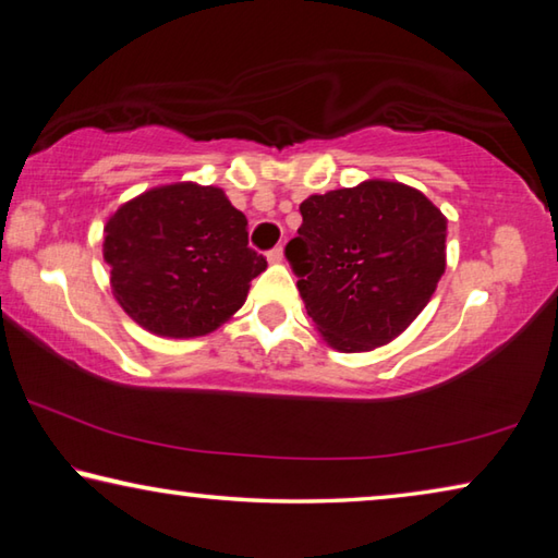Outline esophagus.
I'll return each mask as SVG.
<instances>
[{
    "instance_id": "esophagus-1",
    "label": "esophagus",
    "mask_w": 558,
    "mask_h": 558,
    "mask_svg": "<svg viewBox=\"0 0 558 558\" xmlns=\"http://www.w3.org/2000/svg\"><path fill=\"white\" fill-rule=\"evenodd\" d=\"M268 260H270V263H280V260H282V246L270 248V251H268Z\"/></svg>"
}]
</instances>
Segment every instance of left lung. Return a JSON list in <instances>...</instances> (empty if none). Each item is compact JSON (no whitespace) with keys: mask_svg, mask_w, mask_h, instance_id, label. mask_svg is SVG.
Segmentation results:
<instances>
[{"mask_svg":"<svg viewBox=\"0 0 558 558\" xmlns=\"http://www.w3.org/2000/svg\"><path fill=\"white\" fill-rule=\"evenodd\" d=\"M286 256L329 347H383L427 307L447 268V219L420 190L388 180L312 195Z\"/></svg>","mask_w":558,"mask_h":558,"instance_id":"8db88e82","label":"left lung"}]
</instances>
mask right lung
Returning a JSON list of instances; mask_svg holds the SVG:
<instances>
[{"instance_id":"right-lung-1","label":"right lung","mask_w":558,"mask_h":558,"mask_svg":"<svg viewBox=\"0 0 558 558\" xmlns=\"http://www.w3.org/2000/svg\"><path fill=\"white\" fill-rule=\"evenodd\" d=\"M246 217L219 187L178 182L126 202L105 227L119 305L160 337H202L248 295L266 258L248 246Z\"/></svg>"}]
</instances>
